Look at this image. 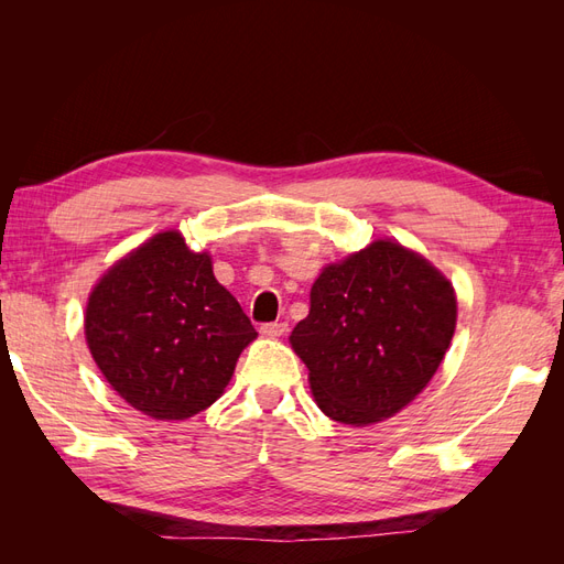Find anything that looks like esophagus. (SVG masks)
I'll list each match as a JSON object with an SVG mask.
<instances>
[{
	"label": "esophagus",
	"mask_w": 564,
	"mask_h": 564,
	"mask_svg": "<svg viewBox=\"0 0 564 564\" xmlns=\"http://www.w3.org/2000/svg\"><path fill=\"white\" fill-rule=\"evenodd\" d=\"M286 332V322H268L261 327V334L268 336V338H278Z\"/></svg>",
	"instance_id": "1"
}]
</instances>
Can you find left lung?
<instances>
[{
    "instance_id": "obj_1",
    "label": "left lung",
    "mask_w": 564,
    "mask_h": 564,
    "mask_svg": "<svg viewBox=\"0 0 564 564\" xmlns=\"http://www.w3.org/2000/svg\"><path fill=\"white\" fill-rule=\"evenodd\" d=\"M456 327L449 280L423 256L379 240L332 263L311 289L292 336L329 419L369 425L398 414L429 386Z\"/></svg>"
}]
</instances>
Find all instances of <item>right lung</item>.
I'll list each match as a JSON object with an SVG mask.
<instances>
[{
	"label": "right lung",
	"mask_w": 564,
	"mask_h": 564,
	"mask_svg": "<svg viewBox=\"0 0 564 564\" xmlns=\"http://www.w3.org/2000/svg\"><path fill=\"white\" fill-rule=\"evenodd\" d=\"M84 334L98 369L133 409L183 421L214 404L256 338L209 253L176 230L117 261L87 303Z\"/></svg>",
	"instance_id": "1"
}]
</instances>
